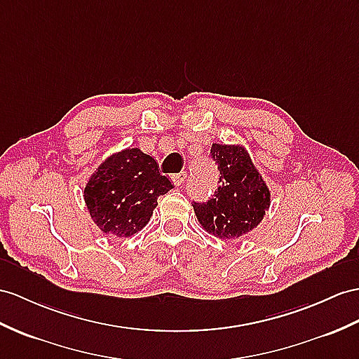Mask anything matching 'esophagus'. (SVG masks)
<instances>
[{"label":"esophagus","mask_w":359,"mask_h":359,"mask_svg":"<svg viewBox=\"0 0 359 359\" xmlns=\"http://www.w3.org/2000/svg\"><path fill=\"white\" fill-rule=\"evenodd\" d=\"M186 180H187V172L186 170H181L180 173L173 175V177H172V181H173L175 186H181Z\"/></svg>","instance_id":"1"}]
</instances>
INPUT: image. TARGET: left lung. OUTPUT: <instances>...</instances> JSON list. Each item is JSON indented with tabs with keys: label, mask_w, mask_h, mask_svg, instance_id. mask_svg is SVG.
<instances>
[{
	"label": "left lung",
	"mask_w": 359,
	"mask_h": 359,
	"mask_svg": "<svg viewBox=\"0 0 359 359\" xmlns=\"http://www.w3.org/2000/svg\"><path fill=\"white\" fill-rule=\"evenodd\" d=\"M210 158L219 170V187L205 203L194 201L196 217L216 238L238 239L264 219L269 190L243 147L213 143Z\"/></svg>",
	"instance_id": "obj_1"
}]
</instances>
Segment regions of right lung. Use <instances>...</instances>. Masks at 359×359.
Wrapping results in <instances>:
<instances>
[{"label":"right lung","instance_id":"obj_1","mask_svg":"<svg viewBox=\"0 0 359 359\" xmlns=\"http://www.w3.org/2000/svg\"><path fill=\"white\" fill-rule=\"evenodd\" d=\"M170 189L158 163L133 147L100 165L85 187V203L103 233L129 238L149 222L156 199Z\"/></svg>","mask_w":359,"mask_h":359}]
</instances>
